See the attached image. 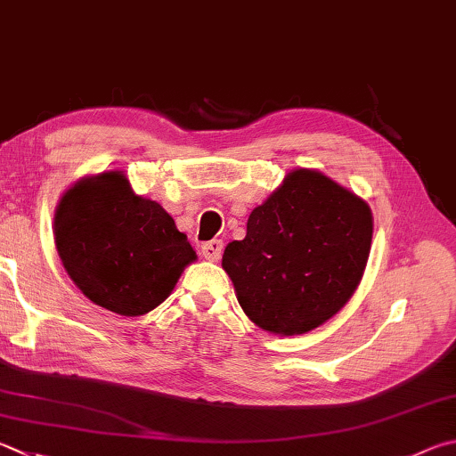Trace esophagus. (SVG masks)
Segmentation results:
<instances>
[{"mask_svg": "<svg viewBox=\"0 0 456 456\" xmlns=\"http://www.w3.org/2000/svg\"><path fill=\"white\" fill-rule=\"evenodd\" d=\"M223 253V241L221 239H213V241H207L201 245V255L207 261H219Z\"/></svg>", "mask_w": 456, "mask_h": 456, "instance_id": "34e87169", "label": "esophagus"}]
</instances>
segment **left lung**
<instances>
[{
	"instance_id": "obj_1",
	"label": "left lung",
	"mask_w": 456,
	"mask_h": 456,
	"mask_svg": "<svg viewBox=\"0 0 456 456\" xmlns=\"http://www.w3.org/2000/svg\"><path fill=\"white\" fill-rule=\"evenodd\" d=\"M372 239L367 201L314 169H295L255 207L243 241L223 253L237 301L256 327L303 335L345 307Z\"/></svg>"
}]
</instances>
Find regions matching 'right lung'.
I'll return each mask as SVG.
<instances>
[{
  "label": "right lung",
  "instance_id": "obj_1",
  "mask_svg": "<svg viewBox=\"0 0 456 456\" xmlns=\"http://www.w3.org/2000/svg\"><path fill=\"white\" fill-rule=\"evenodd\" d=\"M55 247L79 291L123 317L161 305L197 259L171 215L135 195L121 171L86 177L63 193Z\"/></svg>",
  "mask_w": 456,
  "mask_h": 456
}]
</instances>
